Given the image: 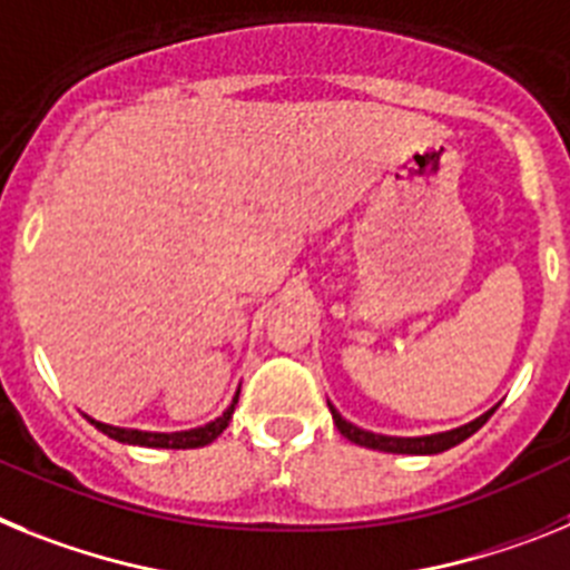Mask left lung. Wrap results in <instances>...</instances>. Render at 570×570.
Here are the masks:
<instances>
[{"label": "left lung", "mask_w": 570, "mask_h": 570, "mask_svg": "<svg viewBox=\"0 0 570 570\" xmlns=\"http://www.w3.org/2000/svg\"><path fill=\"white\" fill-rule=\"evenodd\" d=\"M330 413H333L335 428L341 430L344 439H350L353 444H361V448L370 450H381V453H410V456H430V453H442V450L456 448L459 442L470 439V435L476 433L488 419L493 415V410H488L484 415L473 419V422L462 424L456 430H448V433H433V435H413V439H404V435H381V433H370V430L355 428L353 422H346L344 415L330 404Z\"/></svg>", "instance_id": "left-lung-1"}]
</instances>
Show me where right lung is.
<instances>
[{"label": "right lung", "mask_w": 570, "mask_h": 570, "mask_svg": "<svg viewBox=\"0 0 570 570\" xmlns=\"http://www.w3.org/2000/svg\"><path fill=\"white\" fill-rule=\"evenodd\" d=\"M235 404H237V395L232 399V404L226 407L224 415H217L215 422L203 424V428L195 430H183V433H148V430H128V428H111V424H102L91 415H86L88 422L94 428L106 433L108 439L114 442H122V444H140V448H166V450H189V448H203V444L215 442L217 435L224 433L232 422V413H235Z\"/></svg>", "instance_id": "add662e5"}]
</instances>
